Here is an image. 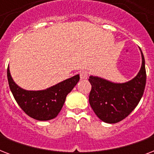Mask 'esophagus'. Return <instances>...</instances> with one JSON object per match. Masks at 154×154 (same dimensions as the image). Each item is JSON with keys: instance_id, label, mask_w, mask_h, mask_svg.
I'll return each mask as SVG.
<instances>
[{"instance_id": "34e87169", "label": "esophagus", "mask_w": 154, "mask_h": 154, "mask_svg": "<svg viewBox=\"0 0 154 154\" xmlns=\"http://www.w3.org/2000/svg\"><path fill=\"white\" fill-rule=\"evenodd\" d=\"M80 77H81V79H87L89 77V72L85 70H82L80 72Z\"/></svg>"}]
</instances>
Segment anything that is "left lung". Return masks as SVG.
<instances>
[{"mask_svg":"<svg viewBox=\"0 0 154 154\" xmlns=\"http://www.w3.org/2000/svg\"><path fill=\"white\" fill-rule=\"evenodd\" d=\"M141 53V69L134 79L125 83H113L101 77H89L92 85L89 101L97 117L114 124L128 117L138 105L146 83L145 58Z\"/></svg>","mask_w":154,"mask_h":154,"instance_id":"1","label":"left lung"}]
</instances>
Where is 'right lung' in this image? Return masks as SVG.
<instances>
[{
	"label": "right lung",
	"mask_w": 154,
	"mask_h": 154,
	"mask_svg": "<svg viewBox=\"0 0 154 154\" xmlns=\"http://www.w3.org/2000/svg\"><path fill=\"white\" fill-rule=\"evenodd\" d=\"M7 77L11 92L19 106L28 116L38 121L55 118L61 110L68 94L80 79L77 74L45 90L29 91L21 89L13 82L8 67Z\"/></svg>",
	"instance_id": "add662e5"
}]
</instances>
